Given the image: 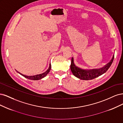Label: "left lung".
Here are the masks:
<instances>
[{"mask_svg": "<svg viewBox=\"0 0 123 123\" xmlns=\"http://www.w3.org/2000/svg\"><path fill=\"white\" fill-rule=\"evenodd\" d=\"M114 59V55L111 61L103 68L98 69H92L86 70L81 69L75 65L74 58H72V62L70 65V69L75 77L83 80H92L106 73L111 65Z\"/></svg>", "mask_w": 123, "mask_h": 123, "instance_id": "left-lung-1", "label": "left lung"}]
</instances>
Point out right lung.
Instances as JSON below:
<instances>
[{
	"label": "right lung",
	"instance_id": "1",
	"mask_svg": "<svg viewBox=\"0 0 123 123\" xmlns=\"http://www.w3.org/2000/svg\"><path fill=\"white\" fill-rule=\"evenodd\" d=\"M51 69V64H49V69H47L45 72H44V73L41 74H37V75H35V76H25V75L19 73L18 72H17L18 73H19L21 75H22V76H23L24 77L30 79V80H40V79H41L42 78L45 77L46 75L49 74V73L50 72V70Z\"/></svg>",
	"mask_w": 123,
	"mask_h": 123
}]
</instances>
